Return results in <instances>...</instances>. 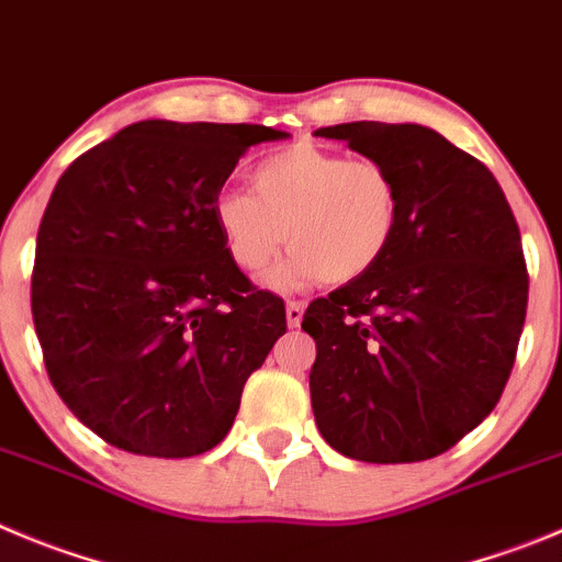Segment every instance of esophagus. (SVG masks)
<instances>
[{"instance_id": "obj_1", "label": "esophagus", "mask_w": 562, "mask_h": 562, "mask_svg": "<svg viewBox=\"0 0 562 562\" xmlns=\"http://www.w3.org/2000/svg\"><path fill=\"white\" fill-rule=\"evenodd\" d=\"M302 316H305V302H288L285 305L288 327H299V324H302Z\"/></svg>"}]
</instances>
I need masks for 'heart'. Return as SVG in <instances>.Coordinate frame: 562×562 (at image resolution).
Here are the masks:
<instances>
[{
    "instance_id": "obj_1",
    "label": "heart",
    "mask_w": 562,
    "mask_h": 562,
    "mask_svg": "<svg viewBox=\"0 0 562 562\" xmlns=\"http://www.w3.org/2000/svg\"><path fill=\"white\" fill-rule=\"evenodd\" d=\"M400 207V188L382 162L293 144L257 166L255 193H218L213 218L233 263L249 274L263 271L288 240L291 255L269 285L291 291L316 280L340 285L374 269Z\"/></svg>"
}]
</instances>
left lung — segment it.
Returning a JSON list of instances; mask_svg holds the SVG:
<instances>
[{"mask_svg":"<svg viewBox=\"0 0 562 562\" xmlns=\"http://www.w3.org/2000/svg\"><path fill=\"white\" fill-rule=\"evenodd\" d=\"M313 135L382 162L402 199L380 263L302 318L316 427L352 460L438 458L494 411L516 360L529 282L513 210L476 157L422 124Z\"/></svg>","mask_w":562,"mask_h":562,"instance_id":"left-lung-1","label":"left lung"}]
</instances>
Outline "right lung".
I'll return each mask as SVG.
<instances>
[{"instance_id":"obj_1","label":"right lung","mask_w":562,"mask_h":562,"mask_svg":"<svg viewBox=\"0 0 562 562\" xmlns=\"http://www.w3.org/2000/svg\"><path fill=\"white\" fill-rule=\"evenodd\" d=\"M263 124L149 119L77 157L35 240L33 322L66 407L110 447L193 458L222 443L285 305L233 263L213 202Z\"/></svg>"}]
</instances>
